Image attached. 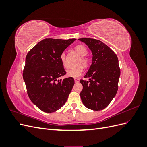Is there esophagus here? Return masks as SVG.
Instances as JSON below:
<instances>
[{"label":"esophagus","mask_w":147,"mask_h":147,"mask_svg":"<svg viewBox=\"0 0 147 147\" xmlns=\"http://www.w3.org/2000/svg\"><path fill=\"white\" fill-rule=\"evenodd\" d=\"M74 80H75V83H78L79 82V78H74Z\"/></svg>","instance_id":"esophagus-1"}]
</instances>
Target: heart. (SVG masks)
I'll return each instance as SVG.
<instances>
[{
    "label": "heart",
    "mask_w": 147,
    "mask_h": 147,
    "mask_svg": "<svg viewBox=\"0 0 147 147\" xmlns=\"http://www.w3.org/2000/svg\"><path fill=\"white\" fill-rule=\"evenodd\" d=\"M75 50L78 53V55L81 56H83L81 59L79 61V64H82L83 66L86 67L89 64V60L86 57H84L88 54V50L83 45H78L75 47ZM60 60L62 64L65 68H67V63L66 57H65V53L63 52L60 56ZM83 72V67L82 65L77 67L75 68H73L68 70L67 71V75L70 77H77Z\"/></svg>",
    "instance_id": "heart-1"
}]
</instances>
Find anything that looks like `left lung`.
Masks as SVG:
<instances>
[{"instance_id": "8db88e82", "label": "left lung", "mask_w": 147, "mask_h": 147, "mask_svg": "<svg viewBox=\"0 0 147 147\" xmlns=\"http://www.w3.org/2000/svg\"><path fill=\"white\" fill-rule=\"evenodd\" d=\"M90 49L92 64L84 78L80 80L83 90L80 97L84 105L92 110H101L109 105L118 88L120 69L118 59L110 48L98 40L79 38Z\"/></svg>"}]
</instances>
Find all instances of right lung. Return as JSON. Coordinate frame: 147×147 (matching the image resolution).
<instances>
[{
    "label": "right lung",
    "mask_w": 147,
    "mask_h": 147,
    "mask_svg": "<svg viewBox=\"0 0 147 147\" xmlns=\"http://www.w3.org/2000/svg\"><path fill=\"white\" fill-rule=\"evenodd\" d=\"M75 40L45 38L26 57L23 76L28 94L44 112L52 113L61 109L72 90L75 83L72 77L58 78L66 74L60 56Z\"/></svg>",
    "instance_id": "add662e5"
}]
</instances>
